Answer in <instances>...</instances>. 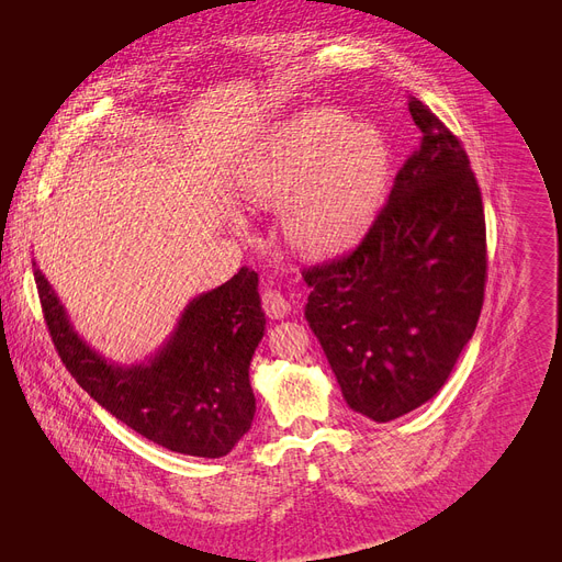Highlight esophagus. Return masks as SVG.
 Here are the masks:
<instances>
[{
    "instance_id": "1",
    "label": "esophagus",
    "mask_w": 562,
    "mask_h": 562,
    "mask_svg": "<svg viewBox=\"0 0 562 562\" xmlns=\"http://www.w3.org/2000/svg\"><path fill=\"white\" fill-rule=\"evenodd\" d=\"M261 307H263V312H266V316H269V318H284L289 314V310H291L289 301L276 289H266L261 293Z\"/></svg>"
}]
</instances>
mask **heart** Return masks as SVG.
<instances>
[{
	"label": "heart",
	"instance_id": "b5f03b06",
	"mask_svg": "<svg viewBox=\"0 0 562 562\" xmlns=\"http://www.w3.org/2000/svg\"><path fill=\"white\" fill-rule=\"evenodd\" d=\"M390 177V153L369 123L337 109L301 111L261 143L239 172L244 200L282 206L286 241L305 257L348 250L373 223Z\"/></svg>",
	"mask_w": 562,
	"mask_h": 562
}]
</instances>
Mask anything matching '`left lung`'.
<instances>
[{
  "label": "left lung",
  "mask_w": 562,
  "mask_h": 562,
  "mask_svg": "<svg viewBox=\"0 0 562 562\" xmlns=\"http://www.w3.org/2000/svg\"><path fill=\"white\" fill-rule=\"evenodd\" d=\"M422 143L350 255L305 271V316L344 401L387 424L430 401L474 337L485 291V214L460 140L417 98Z\"/></svg>",
  "instance_id": "obj_1"
}]
</instances>
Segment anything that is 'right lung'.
I'll use <instances>...</instances> for the list:
<instances>
[{
    "instance_id": "1",
    "label": "right lung",
    "mask_w": 562,
    "mask_h": 562,
    "mask_svg": "<svg viewBox=\"0 0 562 562\" xmlns=\"http://www.w3.org/2000/svg\"><path fill=\"white\" fill-rule=\"evenodd\" d=\"M34 278L58 356L117 422L168 451L198 458L227 456L250 430V362L266 326L255 271L241 269L191 299L161 346L134 364L104 358L75 330L36 261Z\"/></svg>"
}]
</instances>
